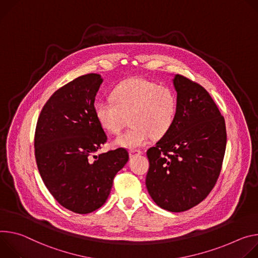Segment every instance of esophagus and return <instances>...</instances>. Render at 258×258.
Segmentation results:
<instances>
[{"mask_svg":"<svg viewBox=\"0 0 258 258\" xmlns=\"http://www.w3.org/2000/svg\"><path fill=\"white\" fill-rule=\"evenodd\" d=\"M142 152L140 151V150H134V149H132V150H130L129 151V154H130V157H133L134 155H140Z\"/></svg>","mask_w":258,"mask_h":258,"instance_id":"1","label":"esophagus"}]
</instances>
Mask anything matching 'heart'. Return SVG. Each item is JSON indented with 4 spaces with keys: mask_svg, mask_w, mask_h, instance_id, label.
I'll use <instances>...</instances> for the list:
<instances>
[{
    "mask_svg": "<svg viewBox=\"0 0 258 258\" xmlns=\"http://www.w3.org/2000/svg\"><path fill=\"white\" fill-rule=\"evenodd\" d=\"M112 100H98L95 117L110 134H119L130 119L131 128L117 138V145L134 149L153 138L163 137L172 127L177 113V96L166 86L133 78L119 84Z\"/></svg>",
    "mask_w": 258,
    "mask_h": 258,
    "instance_id": "obj_1",
    "label": "heart"
}]
</instances>
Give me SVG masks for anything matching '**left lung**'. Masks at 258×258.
Here are the masks:
<instances>
[{"label": "left lung", "mask_w": 258, "mask_h": 258, "mask_svg": "<svg viewBox=\"0 0 258 258\" xmlns=\"http://www.w3.org/2000/svg\"><path fill=\"white\" fill-rule=\"evenodd\" d=\"M177 113L171 129L149 149L146 184L161 208L186 211L214 187L226 148L223 116L201 85L176 75Z\"/></svg>", "instance_id": "8db88e82"}]
</instances>
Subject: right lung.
Masks as SVG:
<instances>
[{
  "label": "right lung",
  "instance_id": "add662e5",
  "mask_svg": "<svg viewBox=\"0 0 258 258\" xmlns=\"http://www.w3.org/2000/svg\"><path fill=\"white\" fill-rule=\"evenodd\" d=\"M100 75L81 76L55 91L43 106L35 132L40 175L64 208L87 214L107 200L113 178L129 159L119 148L95 153L107 136L94 113Z\"/></svg>",
  "mask_w": 258,
  "mask_h": 258
}]
</instances>
